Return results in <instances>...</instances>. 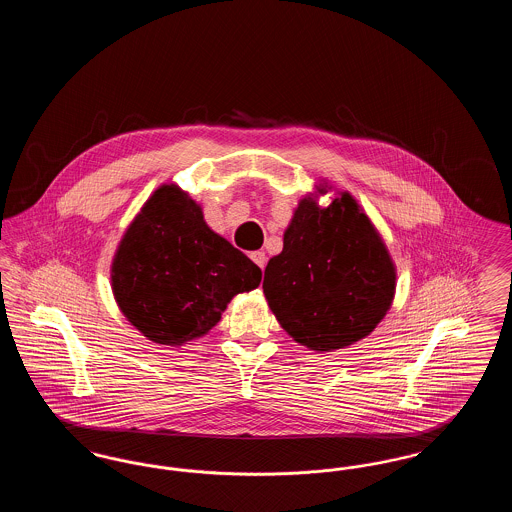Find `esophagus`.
Listing matches in <instances>:
<instances>
[{
    "label": "esophagus",
    "instance_id": "1",
    "mask_svg": "<svg viewBox=\"0 0 512 512\" xmlns=\"http://www.w3.org/2000/svg\"><path fill=\"white\" fill-rule=\"evenodd\" d=\"M251 261L263 270L265 265H267V255H265V251H253V253H251Z\"/></svg>",
    "mask_w": 512,
    "mask_h": 512
}]
</instances>
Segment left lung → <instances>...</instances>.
<instances>
[{
    "label": "left lung",
    "instance_id": "8db88e82",
    "mask_svg": "<svg viewBox=\"0 0 512 512\" xmlns=\"http://www.w3.org/2000/svg\"><path fill=\"white\" fill-rule=\"evenodd\" d=\"M326 194V186H317ZM395 265L355 197L336 195L320 207L305 195L284 249L265 268L268 307L293 340L313 351H336L366 338L395 295Z\"/></svg>",
    "mask_w": 512,
    "mask_h": 512
}]
</instances>
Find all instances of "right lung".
Returning <instances> with one entry per match:
<instances>
[{"instance_id": "add662e5", "label": "right lung", "mask_w": 512, "mask_h": 512, "mask_svg": "<svg viewBox=\"0 0 512 512\" xmlns=\"http://www.w3.org/2000/svg\"><path fill=\"white\" fill-rule=\"evenodd\" d=\"M259 284L261 268L215 234L201 207L174 184L147 199L111 265L122 315L161 345L205 336L234 295Z\"/></svg>"}]
</instances>
